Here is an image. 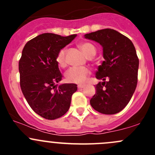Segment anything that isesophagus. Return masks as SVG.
<instances>
[{
    "label": "esophagus",
    "mask_w": 155,
    "mask_h": 155,
    "mask_svg": "<svg viewBox=\"0 0 155 155\" xmlns=\"http://www.w3.org/2000/svg\"><path fill=\"white\" fill-rule=\"evenodd\" d=\"M84 87H85V86H84V85H78V88H79V89H82Z\"/></svg>",
    "instance_id": "1"
}]
</instances>
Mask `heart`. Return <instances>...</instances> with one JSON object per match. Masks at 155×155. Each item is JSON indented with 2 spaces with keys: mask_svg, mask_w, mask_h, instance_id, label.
<instances>
[{
  "mask_svg": "<svg viewBox=\"0 0 155 155\" xmlns=\"http://www.w3.org/2000/svg\"><path fill=\"white\" fill-rule=\"evenodd\" d=\"M79 48L82 49L87 58H93L96 54V48L93 44L87 42L79 44ZM66 48H61L58 52L55 61L60 68H65L67 65ZM91 74V71L87 68H71L65 73V79L70 83L84 84L87 81V77Z\"/></svg>",
  "mask_w": 155,
  "mask_h": 155,
  "instance_id": "b5f03b06",
  "label": "heart"
}]
</instances>
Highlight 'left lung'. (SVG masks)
Masks as SVG:
<instances>
[{"label":"left lung","mask_w":155,"mask_h":155,"mask_svg":"<svg viewBox=\"0 0 155 155\" xmlns=\"http://www.w3.org/2000/svg\"><path fill=\"white\" fill-rule=\"evenodd\" d=\"M85 38L102 46L104 58L98 67L96 93L90 104L106 115L121 112L130 101L137 85L139 58L129 38L115 30L106 28L85 34Z\"/></svg>","instance_id":"obj_1"}]
</instances>
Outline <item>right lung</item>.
Segmentation results:
<instances>
[{"mask_svg": "<svg viewBox=\"0 0 155 155\" xmlns=\"http://www.w3.org/2000/svg\"><path fill=\"white\" fill-rule=\"evenodd\" d=\"M76 34L61 37L46 33L29 40L18 62L20 86L31 109L48 120H54L68 111L77 85H58L62 79L55 58Z\"/></svg>", "mask_w": 155, "mask_h": 155, "instance_id": "right-lung-1", "label": "right lung"}]
</instances>
